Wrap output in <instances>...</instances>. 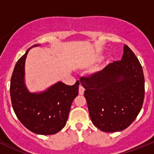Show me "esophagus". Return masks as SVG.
Instances as JSON below:
<instances>
[{
  "mask_svg": "<svg viewBox=\"0 0 154 154\" xmlns=\"http://www.w3.org/2000/svg\"><path fill=\"white\" fill-rule=\"evenodd\" d=\"M79 93L80 95H83L84 93H85V88H84L82 85H80V86H79Z\"/></svg>",
  "mask_w": 154,
  "mask_h": 154,
  "instance_id": "34e87169",
  "label": "esophagus"
}]
</instances>
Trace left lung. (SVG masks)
Listing matches in <instances>:
<instances>
[{
	"label": "left lung",
	"instance_id": "8db88e82",
	"mask_svg": "<svg viewBox=\"0 0 154 154\" xmlns=\"http://www.w3.org/2000/svg\"><path fill=\"white\" fill-rule=\"evenodd\" d=\"M121 61L108 64L89 78H81L93 124L104 132L126 129L140 112L145 97L142 65L124 45Z\"/></svg>",
	"mask_w": 154,
	"mask_h": 154
}]
</instances>
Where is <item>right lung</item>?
Segmentation results:
<instances>
[{
    "label": "right lung",
    "instance_id": "add662e5",
    "mask_svg": "<svg viewBox=\"0 0 154 154\" xmlns=\"http://www.w3.org/2000/svg\"><path fill=\"white\" fill-rule=\"evenodd\" d=\"M28 49L12 72L10 96L15 113L23 126L41 135L59 132L66 123L72 101L79 94V82L69 86L58 82L44 91L31 93L25 84V61Z\"/></svg>",
    "mask_w": 154,
    "mask_h": 154
}]
</instances>
